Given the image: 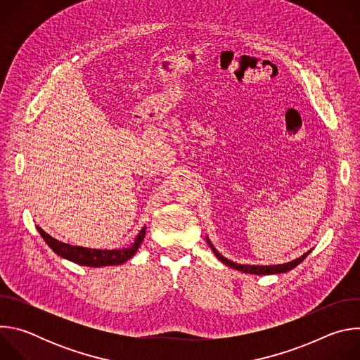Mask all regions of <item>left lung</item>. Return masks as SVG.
Listing matches in <instances>:
<instances>
[{
  "mask_svg": "<svg viewBox=\"0 0 360 360\" xmlns=\"http://www.w3.org/2000/svg\"><path fill=\"white\" fill-rule=\"evenodd\" d=\"M207 242L210 245V248L212 249V252L215 253L217 258L226 266L229 268H233L236 271H240L243 274H252V275H274V274H285V272H289L290 269L296 268L307 255L311 253V250H307L306 253H303L302 256H299V258L290 261V262H286V264H279V265H240V264H236V262H232L229 261L228 258H225V256H222L217 248L212 245V242L208 239L207 236Z\"/></svg>",
  "mask_w": 360,
  "mask_h": 360,
  "instance_id": "8db88e82",
  "label": "left lung"
}]
</instances>
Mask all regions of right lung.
<instances>
[{
  "label": "right lung",
  "mask_w": 360,
  "mask_h": 360,
  "mask_svg": "<svg viewBox=\"0 0 360 360\" xmlns=\"http://www.w3.org/2000/svg\"><path fill=\"white\" fill-rule=\"evenodd\" d=\"M39 235L44 238L46 245L53 249L61 258H65L68 261H72L74 264L82 265V266H91V268H101V266H114V265H121L127 261H129L132 256L136 253L138 248L141 246L146 226H143L138 236L135 238L134 243L128 248L122 249H91V248H84V246H74L70 243H64L46 232H44L39 226H37Z\"/></svg>",
  "instance_id": "1"
}]
</instances>
